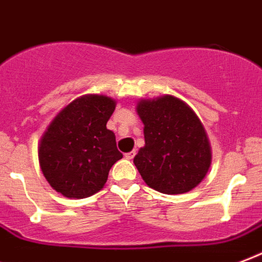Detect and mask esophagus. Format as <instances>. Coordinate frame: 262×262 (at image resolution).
<instances>
[{
    "mask_svg": "<svg viewBox=\"0 0 262 262\" xmlns=\"http://www.w3.org/2000/svg\"><path fill=\"white\" fill-rule=\"evenodd\" d=\"M135 150H133V151H129V153H125V159L127 160H133L134 157H135Z\"/></svg>",
    "mask_w": 262,
    "mask_h": 262,
    "instance_id": "34e87169",
    "label": "esophagus"
}]
</instances>
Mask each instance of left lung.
Masks as SVG:
<instances>
[{"mask_svg": "<svg viewBox=\"0 0 262 262\" xmlns=\"http://www.w3.org/2000/svg\"><path fill=\"white\" fill-rule=\"evenodd\" d=\"M137 113L143 123L145 146L134 164L149 187L163 194L191 191L212 164V149L200 117L173 95L141 99Z\"/></svg>", "mask_w": 262, "mask_h": 262, "instance_id": "8db88e82", "label": "left lung"}]
</instances>
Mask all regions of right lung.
I'll return each mask as SVG.
<instances>
[{
  "instance_id": "1",
  "label": "right lung",
  "mask_w": 262,
  "mask_h": 262,
  "mask_svg": "<svg viewBox=\"0 0 262 262\" xmlns=\"http://www.w3.org/2000/svg\"><path fill=\"white\" fill-rule=\"evenodd\" d=\"M116 99L87 94L74 99L46 127L38 143L40 171L67 198H87L102 190L109 169L123 154L106 128Z\"/></svg>"
}]
</instances>
